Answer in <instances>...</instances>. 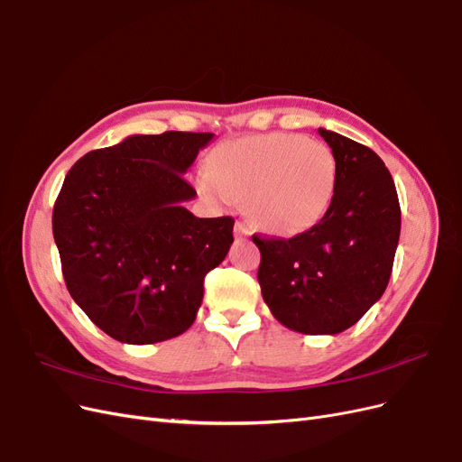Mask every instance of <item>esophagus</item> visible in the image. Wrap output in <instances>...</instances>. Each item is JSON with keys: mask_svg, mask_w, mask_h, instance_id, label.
Returning <instances> with one entry per match:
<instances>
[{"mask_svg": "<svg viewBox=\"0 0 462 462\" xmlns=\"http://www.w3.org/2000/svg\"><path fill=\"white\" fill-rule=\"evenodd\" d=\"M235 235L236 236H248V235H253V227H250L246 221H236L235 223Z\"/></svg>", "mask_w": 462, "mask_h": 462, "instance_id": "obj_1", "label": "esophagus"}]
</instances>
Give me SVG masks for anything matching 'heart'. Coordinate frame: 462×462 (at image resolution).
<instances>
[{"mask_svg":"<svg viewBox=\"0 0 462 462\" xmlns=\"http://www.w3.org/2000/svg\"><path fill=\"white\" fill-rule=\"evenodd\" d=\"M337 185L328 144L302 134L270 133L226 143L199 171L197 187L214 202H246L258 227L297 235L326 216Z\"/></svg>","mask_w":462,"mask_h":462,"instance_id":"heart-1","label":"heart"}]
</instances>
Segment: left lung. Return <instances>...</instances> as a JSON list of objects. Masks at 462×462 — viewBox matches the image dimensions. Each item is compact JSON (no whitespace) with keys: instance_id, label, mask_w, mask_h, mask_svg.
<instances>
[{"instance_id":"obj_1","label":"left lung","mask_w":462,"mask_h":462,"mask_svg":"<svg viewBox=\"0 0 462 462\" xmlns=\"http://www.w3.org/2000/svg\"><path fill=\"white\" fill-rule=\"evenodd\" d=\"M337 162L331 206L292 239L258 236V283L277 321L306 335L355 326L380 300L393 270L401 208L393 177L374 150L318 129Z\"/></svg>"}]
</instances>
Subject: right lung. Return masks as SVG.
<instances>
[{
  "label": "right lung",
  "mask_w": 462,
  "mask_h": 462,
  "mask_svg": "<svg viewBox=\"0 0 462 462\" xmlns=\"http://www.w3.org/2000/svg\"><path fill=\"white\" fill-rule=\"evenodd\" d=\"M212 133L133 134L69 170L53 239L73 300L109 337L150 345L187 331L204 277L233 243L229 216L197 217L185 173Z\"/></svg>",
  "instance_id": "1"
}]
</instances>
